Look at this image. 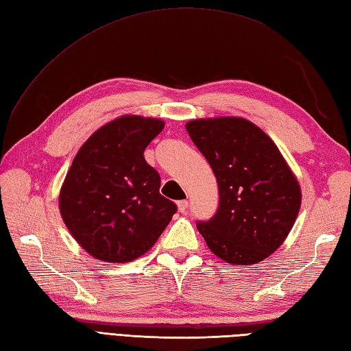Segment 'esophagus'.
Segmentation results:
<instances>
[{"label":"esophagus","mask_w":351,"mask_h":351,"mask_svg":"<svg viewBox=\"0 0 351 351\" xmlns=\"http://www.w3.org/2000/svg\"><path fill=\"white\" fill-rule=\"evenodd\" d=\"M177 207H178V211H180V213H186L187 211V207H189V202H187V201H178L177 202Z\"/></svg>","instance_id":"1"}]
</instances>
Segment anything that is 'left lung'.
I'll return each mask as SVG.
<instances>
[{"label": "left lung", "mask_w": 351, "mask_h": 351, "mask_svg": "<svg viewBox=\"0 0 351 351\" xmlns=\"http://www.w3.org/2000/svg\"><path fill=\"white\" fill-rule=\"evenodd\" d=\"M219 186V207L196 228L217 258L252 265L268 258L292 229L301 189L280 150L241 117L199 119L186 125Z\"/></svg>", "instance_id": "1"}]
</instances>
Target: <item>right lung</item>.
<instances>
[{
  "instance_id": "add662e5",
  "label": "right lung",
  "mask_w": 351,
  "mask_h": 351,
  "mask_svg": "<svg viewBox=\"0 0 351 351\" xmlns=\"http://www.w3.org/2000/svg\"><path fill=\"white\" fill-rule=\"evenodd\" d=\"M162 130L158 119L119 117L92 134L75 155L59 208L75 241L93 258L136 259L152 249L177 211L159 193V173L144 159Z\"/></svg>"
}]
</instances>
